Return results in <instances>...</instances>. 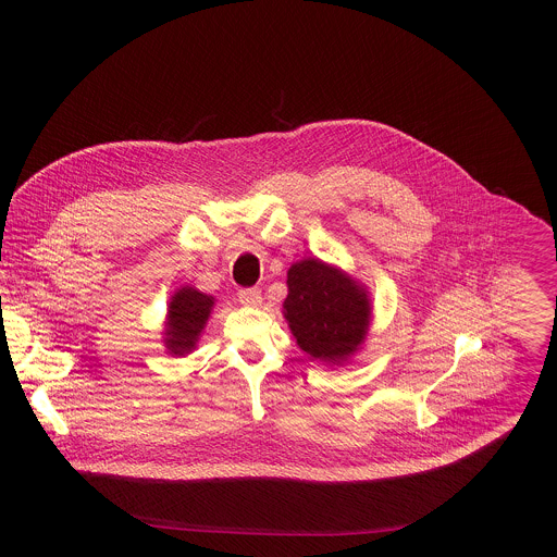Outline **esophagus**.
Wrapping results in <instances>:
<instances>
[{
	"label": "esophagus",
	"mask_w": 557,
	"mask_h": 557,
	"mask_svg": "<svg viewBox=\"0 0 557 557\" xmlns=\"http://www.w3.org/2000/svg\"><path fill=\"white\" fill-rule=\"evenodd\" d=\"M238 298L242 305H248V307H259L261 300H263L259 288H242L238 292Z\"/></svg>",
	"instance_id": "obj_1"
}]
</instances>
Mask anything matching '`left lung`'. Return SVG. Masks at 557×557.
I'll list each match as a JSON object with an SVG mask.
<instances>
[{"label":"left lung","mask_w":557,"mask_h":557,"mask_svg":"<svg viewBox=\"0 0 557 557\" xmlns=\"http://www.w3.org/2000/svg\"><path fill=\"white\" fill-rule=\"evenodd\" d=\"M284 315L305 352L313 359L341 363L366 338L370 300L343 271L318 259H305L288 271Z\"/></svg>","instance_id":"left-lung-1"}]
</instances>
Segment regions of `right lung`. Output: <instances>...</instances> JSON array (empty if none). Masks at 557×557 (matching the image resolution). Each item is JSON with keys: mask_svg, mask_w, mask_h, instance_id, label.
Masks as SVG:
<instances>
[{"mask_svg": "<svg viewBox=\"0 0 557 557\" xmlns=\"http://www.w3.org/2000/svg\"><path fill=\"white\" fill-rule=\"evenodd\" d=\"M212 296L194 288H182L169 302V321L164 345L171 355H187L205 330V323L211 315Z\"/></svg>", "mask_w": 557, "mask_h": 557, "instance_id": "1", "label": "right lung"}]
</instances>
